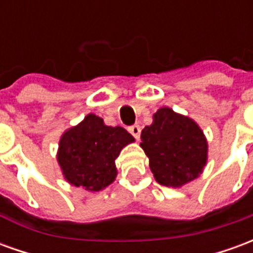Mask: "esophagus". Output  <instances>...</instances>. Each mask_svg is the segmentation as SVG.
<instances>
[{
    "mask_svg": "<svg viewBox=\"0 0 253 253\" xmlns=\"http://www.w3.org/2000/svg\"><path fill=\"white\" fill-rule=\"evenodd\" d=\"M128 131H130V134H131L132 137L135 138V139H138L139 135H141V127L138 126V125H132V126L128 127Z\"/></svg>",
    "mask_w": 253,
    "mask_h": 253,
    "instance_id": "34e87169",
    "label": "esophagus"
}]
</instances>
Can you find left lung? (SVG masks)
I'll use <instances>...</instances> for the list:
<instances>
[{
	"instance_id": "8db88e82",
	"label": "left lung",
	"mask_w": 253,
	"mask_h": 253,
	"mask_svg": "<svg viewBox=\"0 0 253 253\" xmlns=\"http://www.w3.org/2000/svg\"><path fill=\"white\" fill-rule=\"evenodd\" d=\"M141 139L154 179L163 186H184L201 175L207 163V141L201 127L168 107L154 114Z\"/></svg>"
}]
</instances>
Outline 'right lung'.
<instances>
[{
    "mask_svg": "<svg viewBox=\"0 0 253 253\" xmlns=\"http://www.w3.org/2000/svg\"><path fill=\"white\" fill-rule=\"evenodd\" d=\"M135 139L123 127L105 126L103 119L89 114L77 126L63 132L58 149V164L72 186L101 191L115 180V160Z\"/></svg>",
    "mask_w": 253,
    "mask_h": 253,
    "instance_id": "1",
    "label": "right lung"
}]
</instances>
